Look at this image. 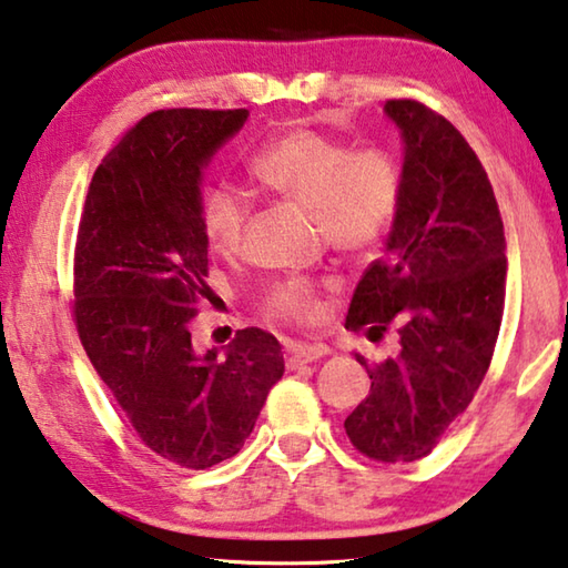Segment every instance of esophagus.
<instances>
[{
  "label": "esophagus",
  "mask_w": 568,
  "mask_h": 568,
  "mask_svg": "<svg viewBox=\"0 0 568 568\" xmlns=\"http://www.w3.org/2000/svg\"><path fill=\"white\" fill-rule=\"evenodd\" d=\"M331 348L323 346V344H298L291 351V358H287V364L291 366H301V364H311V362H318V358L328 356Z\"/></svg>",
  "instance_id": "esophagus-1"
}]
</instances>
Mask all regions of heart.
Returning a JSON list of instances; mask_svg holds the SVG:
<instances>
[{"mask_svg": "<svg viewBox=\"0 0 568 568\" xmlns=\"http://www.w3.org/2000/svg\"><path fill=\"white\" fill-rule=\"evenodd\" d=\"M252 174L270 192L313 212L321 237L346 257H374L402 204V171L382 146H356L316 129H285L252 159ZM252 206L232 186H214L204 202V235L220 255H240ZM318 285L285 277L265 293L267 321L311 326L318 318Z\"/></svg>", "mask_w": 568, "mask_h": 568, "instance_id": "1", "label": "heart"}]
</instances>
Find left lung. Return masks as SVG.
<instances>
[{
	"label": "left lung",
	"instance_id": "obj_1",
	"mask_svg": "<svg viewBox=\"0 0 568 568\" xmlns=\"http://www.w3.org/2000/svg\"><path fill=\"white\" fill-rule=\"evenodd\" d=\"M384 111L404 139L402 204L348 305L346 328L397 351L368 362L372 389L344 427L376 463H414L470 407L506 308V235L490 179L463 133L419 101Z\"/></svg>",
	"mask_w": 568,
	"mask_h": 568
}]
</instances>
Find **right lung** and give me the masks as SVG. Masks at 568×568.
<instances>
[{"label":"right lung","instance_id":"add662e5","mask_svg":"<svg viewBox=\"0 0 568 568\" xmlns=\"http://www.w3.org/2000/svg\"><path fill=\"white\" fill-rule=\"evenodd\" d=\"M245 121V108L143 115L95 169L78 224L80 344L141 443L186 470L237 455L285 372L260 328L237 331L224 354L192 338L210 293L202 169Z\"/></svg>","mask_w":568,"mask_h":568}]
</instances>
